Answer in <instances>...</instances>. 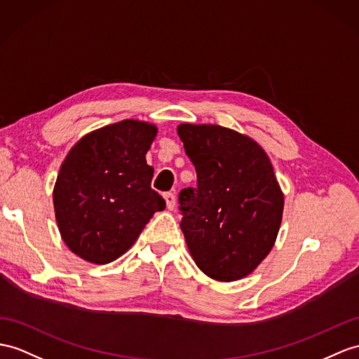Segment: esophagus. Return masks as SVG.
<instances>
[{
  "mask_svg": "<svg viewBox=\"0 0 359 359\" xmlns=\"http://www.w3.org/2000/svg\"><path fill=\"white\" fill-rule=\"evenodd\" d=\"M164 199H165V204H168V208L173 210L175 204H177V196H175L172 191H168V194H164Z\"/></svg>",
  "mask_w": 359,
  "mask_h": 359,
  "instance_id": "obj_1",
  "label": "esophagus"
}]
</instances>
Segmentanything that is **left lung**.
I'll return each mask as SVG.
<instances>
[{"instance_id":"1","label":"left lung","mask_w":359,"mask_h":359,"mask_svg":"<svg viewBox=\"0 0 359 359\" xmlns=\"http://www.w3.org/2000/svg\"><path fill=\"white\" fill-rule=\"evenodd\" d=\"M196 187L180 191L181 230L204 274L221 282L248 276L273 248L283 194L265 151L217 125H180Z\"/></svg>"}]
</instances>
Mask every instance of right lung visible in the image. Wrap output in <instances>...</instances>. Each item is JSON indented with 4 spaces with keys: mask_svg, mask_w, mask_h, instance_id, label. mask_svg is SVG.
I'll return each instance as SVG.
<instances>
[{
    "mask_svg": "<svg viewBox=\"0 0 359 359\" xmlns=\"http://www.w3.org/2000/svg\"><path fill=\"white\" fill-rule=\"evenodd\" d=\"M154 125L123 120L85 135L60 165L53 191L60 236L74 255L109 264L128 251L165 201L151 187Z\"/></svg>",
    "mask_w": 359,
    "mask_h": 359,
    "instance_id": "right-lung-1",
    "label": "right lung"
}]
</instances>
